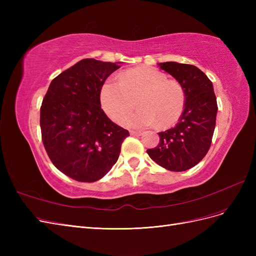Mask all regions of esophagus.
Returning <instances> with one entry per match:
<instances>
[{
  "label": "esophagus",
  "instance_id": "obj_1",
  "mask_svg": "<svg viewBox=\"0 0 256 256\" xmlns=\"http://www.w3.org/2000/svg\"><path fill=\"white\" fill-rule=\"evenodd\" d=\"M130 134H131V136H141V134H142V131L131 130V131H130Z\"/></svg>",
  "mask_w": 256,
  "mask_h": 256
}]
</instances>
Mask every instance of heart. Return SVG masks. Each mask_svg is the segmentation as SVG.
Segmentation results:
<instances>
[{
    "label": "heart",
    "instance_id": "heart-1",
    "mask_svg": "<svg viewBox=\"0 0 256 256\" xmlns=\"http://www.w3.org/2000/svg\"><path fill=\"white\" fill-rule=\"evenodd\" d=\"M120 82L108 80L100 90V102L106 115L118 122L136 106L122 124L131 128L158 125L168 127L180 120L186 104L184 90L177 81L150 66L128 69L120 74Z\"/></svg>",
    "mask_w": 256,
    "mask_h": 256
}]
</instances>
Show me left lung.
Wrapping results in <instances>:
<instances>
[{
    "label": "left lung",
    "instance_id": "left-lung-1",
    "mask_svg": "<svg viewBox=\"0 0 256 256\" xmlns=\"http://www.w3.org/2000/svg\"><path fill=\"white\" fill-rule=\"evenodd\" d=\"M158 66L184 90L186 104L176 126L159 132L160 141L148 156L170 171L182 172L196 166L210 147L218 106L212 81L198 67L176 62Z\"/></svg>",
    "mask_w": 256,
    "mask_h": 256
}]
</instances>
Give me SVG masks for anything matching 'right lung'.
Returning a JSON list of instances; mask_svg holds the SVG:
<instances>
[{"instance_id":"1","label":"right lung","mask_w":256,"mask_h":256,"mask_svg":"<svg viewBox=\"0 0 256 256\" xmlns=\"http://www.w3.org/2000/svg\"><path fill=\"white\" fill-rule=\"evenodd\" d=\"M118 63L84 58L54 78L40 108L42 143L52 164L74 180L92 182L116 164L128 130L113 122L100 90Z\"/></svg>"}]
</instances>
